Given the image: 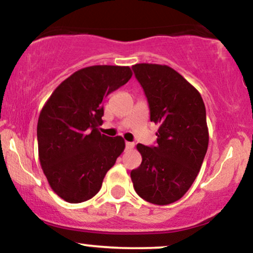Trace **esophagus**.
Here are the masks:
<instances>
[{"label": "esophagus", "mask_w": 253, "mask_h": 253, "mask_svg": "<svg viewBox=\"0 0 253 253\" xmlns=\"http://www.w3.org/2000/svg\"><path fill=\"white\" fill-rule=\"evenodd\" d=\"M134 147V144L129 143V141H126V150H132Z\"/></svg>", "instance_id": "esophagus-1"}]
</instances>
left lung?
I'll return each instance as SVG.
<instances>
[{
	"instance_id": "8db88e82",
	"label": "left lung",
	"mask_w": 253,
	"mask_h": 253,
	"mask_svg": "<svg viewBox=\"0 0 253 253\" xmlns=\"http://www.w3.org/2000/svg\"><path fill=\"white\" fill-rule=\"evenodd\" d=\"M149 101L150 120L159 125L156 146L136 145L140 167L130 171L139 196L153 205L176 202L199 175L208 149L206 107L201 94L168 65L132 66Z\"/></svg>"
}]
</instances>
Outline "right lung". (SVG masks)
Instances as JSON below:
<instances>
[{
  "label": "right lung",
  "instance_id": "add662e5",
  "mask_svg": "<svg viewBox=\"0 0 253 253\" xmlns=\"http://www.w3.org/2000/svg\"><path fill=\"white\" fill-rule=\"evenodd\" d=\"M129 66L92 65L63 81L43 104L38 120V151L52 190L80 203L98 193L125 150L118 135L101 134L103 98L132 77Z\"/></svg>",
  "mask_w": 253,
  "mask_h": 253
}]
</instances>
